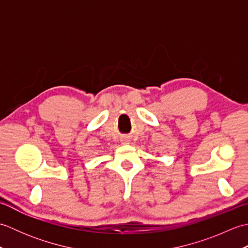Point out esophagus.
<instances>
[{
    "label": "esophagus",
    "mask_w": 248,
    "mask_h": 248,
    "mask_svg": "<svg viewBox=\"0 0 248 248\" xmlns=\"http://www.w3.org/2000/svg\"><path fill=\"white\" fill-rule=\"evenodd\" d=\"M124 144H128V143H129V141H128V140H124Z\"/></svg>",
    "instance_id": "1"
}]
</instances>
